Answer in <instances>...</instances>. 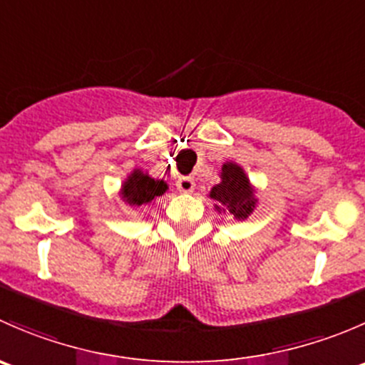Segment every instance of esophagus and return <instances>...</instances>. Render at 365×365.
I'll list each match as a JSON object with an SVG mask.
<instances>
[{"mask_svg": "<svg viewBox=\"0 0 365 365\" xmlns=\"http://www.w3.org/2000/svg\"><path fill=\"white\" fill-rule=\"evenodd\" d=\"M194 187H196V182H194V178H190V176H180V178L176 180V189H178L180 192L190 194L194 190Z\"/></svg>", "mask_w": 365, "mask_h": 365, "instance_id": "1", "label": "esophagus"}]
</instances>
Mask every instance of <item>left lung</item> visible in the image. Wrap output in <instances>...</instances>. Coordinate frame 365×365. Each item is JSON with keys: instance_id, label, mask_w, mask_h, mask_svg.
I'll return each mask as SVG.
<instances>
[{"instance_id": "obj_1", "label": "left lung", "mask_w": 365, "mask_h": 365, "mask_svg": "<svg viewBox=\"0 0 365 365\" xmlns=\"http://www.w3.org/2000/svg\"><path fill=\"white\" fill-rule=\"evenodd\" d=\"M210 197L217 201L215 208L224 210V212L231 213L235 219L244 220L252 213L254 206H256V197H254V190L249 183L247 175L244 169L238 164L227 162L222 165V173H220V183H217L210 192ZM223 208L220 209V206Z\"/></svg>"}]
</instances>
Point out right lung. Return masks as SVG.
Returning a JSON list of instances; mask_svg holds the SVG:
<instances>
[{"label": "right lung", "instance_id": "right-lung-1", "mask_svg": "<svg viewBox=\"0 0 365 365\" xmlns=\"http://www.w3.org/2000/svg\"><path fill=\"white\" fill-rule=\"evenodd\" d=\"M165 189L168 185L164 180L150 178L141 169H134L127 182L121 185V200L130 206H141L152 203L157 196H162L165 192Z\"/></svg>", "mask_w": 365, "mask_h": 365}]
</instances>
